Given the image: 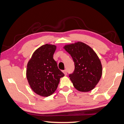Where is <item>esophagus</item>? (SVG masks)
<instances>
[{"label": "esophagus", "instance_id": "1", "mask_svg": "<svg viewBox=\"0 0 124 124\" xmlns=\"http://www.w3.org/2000/svg\"><path fill=\"white\" fill-rule=\"evenodd\" d=\"M62 72H63V73H64V75H67V70H63V71H62Z\"/></svg>", "mask_w": 124, "mask_h": 124}]
</instances>
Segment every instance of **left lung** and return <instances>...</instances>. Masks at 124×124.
Returning <instances> with one entry per match:
<instances>
[{
  "label": "left lung",
  "mask_w": 124,
  "mask_h": 124,
  "mask_svg": "<svg viewBox=\"0 0 124 124\" xmlns=\"http://www.w3.org/2000/svg\"><path fill=\"white\" fill-rule=\"evenodd\" d=\"M75 62L73 73L70 75L73 86L78 91L87 92L93 89L102 73L101 61L93 49L81 41L63 46Z\"/></svg>",
  "instance_id": "8db88e82"
}]
</instances>
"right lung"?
<instances>
[{
  "mask_svg": "<svg viewBox=\"0 0 124 124\" xmlns=\"http://www.w3.org/2000/svg\"><path fill=\"white\" fill-rule=\"evenodd\" d=\"M56 46L46 44L33 52L27 63L26 77L35 93L48 97L55 92L64 73L54 59Z\"/></svg>",
  "mask_w": 124,
  "mask_h": 124,
  "instance_id": "add662e5",
  "label": "right lung"
}]
</instances>
